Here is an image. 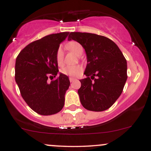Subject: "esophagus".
<instances>
[{"label":"esophagus","instance_id":"obj_1","mask_svg":"<svg viewBox=\"0 0 151 151\" xmlns=\"http://www.w3.org/2000/svg\"><path fill=\"white\" fill-rule=\"evenodd\" d=\"M74 80H76L75 78H73V77H70V82H72V81H74Z\"/></svg>","mask_w":151,"mask_h":151}]
</instances>
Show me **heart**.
I'll return each instance as SVG.
<instances>
[{"mask_svg":"<svg viewBox=\"0 0 151 151\" xmlns=\"http://www.w3.org/2000/svg\"><path fill=\"white\" fill-rule=\"evenodd\" d=\"M66 47L70 51L72 52L77 56H80L83 52L82 47L79 42L76 41H71L66 45ZM56 61L59 66L63 65L64 62V52L62 47H59L56 52ZM83 68L80 65L66 66L61 70V72L63 74L70 77H78L82 73Z\"/></svg>","mask_w":151,"mask_h":151,"instance_id":"1","label":"heart"}]
</instances>
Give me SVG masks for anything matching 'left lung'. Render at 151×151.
I'll return each mask as SVG.
<instances>
[{"label":"left lung","mask_w":151,"mask_h":151,"mask_svg":"<svg viewBox=\"0 0 151 151\" xmlns=\"http://www.w3.org/2000/svg\"><path fill=\"white\" fill-rule=\"evenodd\" d=\"M68 40L79 42L86 54L84 74L87 77L79 80L81 87L78 90L81 105L92 111L109 109L120 96L128 77L124 55L115 42L104 36L74 32H70Z\"/></svg>","instance_id":"obj_1"}]
</instances>
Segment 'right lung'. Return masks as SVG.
Returning a JSON list of instances; mask_svg holds the SVG:
<instances>
[{
  "label": "right lung",
  "mask_w": 151,
  "mask_h": 151,
  "mask_svg": "<svg viewBox=\"0 0 151 151\" xmlns=\"http://www.w3.org/2000/svg\"><path fill=\"white\" fill-rule=\"evenodd\" d=\"M69 32L51 34L27 45L15 61V79L22 97L36 113L49 116L60 112L70 81L67 75L48 82L58 74L56 52Z\"/></svg>",
  "instance_id": "right-lung-1"
}]
</instances>
